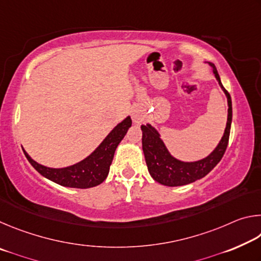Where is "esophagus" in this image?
<instances>
[{
    "label": "esophagus",
    "instance_id": "1",
    "mask_svg": "<svg viewBox=\"0 0 261 261\" xmlns=\"http://www.w3.org/2000/svg\"><path fill=\"white\" fill-rule=\"evenodd\" d=\"M144 120V115L141 114V112L139 110H134V113H132V121L135 123H140L141 121Z\"/></svg>",
    "mask_w": 261,
    "mask_h": 261
}]
</instances>
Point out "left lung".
<instances>
[{"mask_svg": "<svg viewBox=\"0 0 261 261\" xmlns=\"http://www.w3.org/2000/svg\"><path fill=\"white\" fill-rule=\"evenodd\" d=\"M213 72L215 74V78L218 79L221 88L227 95L228 120L223 137L221 138L218 146L208 156L194 162L179 161L168 152L166 145L163 144V141L160 138V135L152 125H141V131H143L141 143H143L145 160H146L149 174L158 183L167 185V187H180V185L196 182L197 179L205 177L218 165L221 159H222L224 152H226L232 120L231 98L226 88L223 87L222 83H221L218 70L215 67H213Z\"/></svg>", "mask_w": 261, "mask_h": 261, "instance_id": "left-lung-1", "label": "left lung"}]
</instances>
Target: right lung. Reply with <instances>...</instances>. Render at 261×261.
I'll list each match as a JSON object with an SVG mask.
<instances>
[{"mask_svg": "<svg viewBox=\"0 0 261 261\" xmlns=\"http://www.w3.org/2000/svg\"><path fill=\"white\" fill-rule=\"evenodd\" d=\"M131 124V118L127 116L124 121H122L120 124H117L110 131V134L106 137L102 143L99 145V147L91 155L70 167L56 169V168L39 165L33 159H31L24 149L23 151L26 159L33 166L34 169L53 182L68 188H93L107 178L116 147L124 138Z\"/></svg>", "mask_w": 261, "mask_h": 261, "instance_id": "obj_1", "label": "right lung"}]
</instances>
